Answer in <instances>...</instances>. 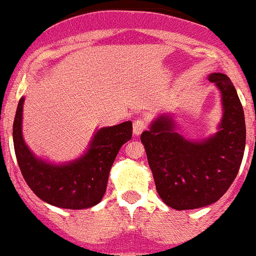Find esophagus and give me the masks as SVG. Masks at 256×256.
<instances>
[{"label":"esophagus","mask_w":256,"mask_h":256,"mask_svg":"<svg viewBox=\"0 0 256 256\" xmlns=\"http://www.w3.org/2000/svg\"><path fill=\"white\" fill-rule=\"evenodd\" d=\"M146 128V120L144 118H136L133 123V132L136 136H139Z\"/></svg>","instance_id":"obj_1"}]
</instances>
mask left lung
Masks as SVG:
<instances>
[{
    "mask_svg": "<svg viewBox=\"0 0 256 256\" xmlns=\"http://www.w3.org/2000/svg\"><path fill=\"white\" fill-rule=\"evenodd\" d=\"M209 80L222 94L219 132L200 143L174 130L169 116H160L142 133L156 188L164 203L176 210L196 209L219 200L232 184L245 149L244 110L229 77L212 73Z\"/></svg>",
    "mask_w": 256,
    "mask_h": 256,
    "instance_id": "8db88e82",
    "label": "left lung"
}]
</instances>
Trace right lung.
I'll use <instances>...</instances> for the list:
<instances>
[{
	"label": "right lung",
	"mask_w": 256,
	"mask_h": 256,
	"mask_svg": "<svg viewBox=\"0 0 256 256\" xmlns=\"http://www.w3.org/2000/svg\"><path fill=\"white\" fill-rule=\"evenodd\" d=\"M24 98L14 120V146L21 173L27 186L43 202L58 208H90L102 200L110 166L133 134L132 122H124L97 132L87 153L67 166H52L38 160L22 138Z\"/></svg>",
	"instance_id": "add662e5"
}]
</instances>
